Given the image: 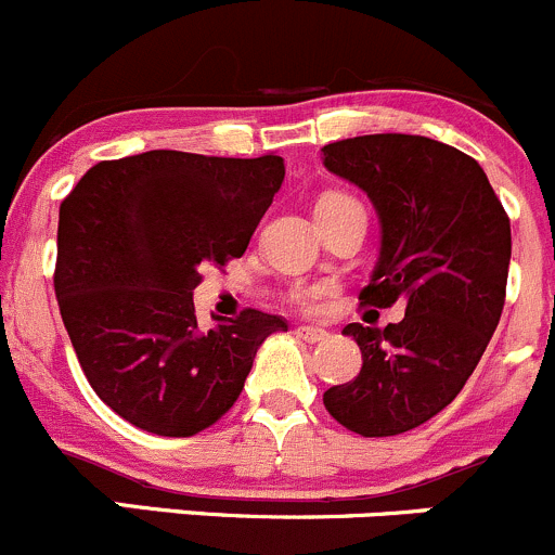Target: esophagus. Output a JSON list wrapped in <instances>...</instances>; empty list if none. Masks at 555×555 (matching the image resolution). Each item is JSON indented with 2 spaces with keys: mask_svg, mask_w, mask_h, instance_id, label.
<instances>
[{
  "mask_svg": "<svg viewBox=\"0 0 555 555\" xmlns=\"http://www.w3.org/2000/svg\"><path fill=\"white\" fill-rule=\"evenodd\" d=\"M295 336L304 338V341H309V344H317V341H322V338H327V331H322V327L300 325L298 331H295Z\"/></svg>",
  "mask_w": 555,
  "mask_h": 555,
  "instance_id": "obj_1",
  "label": "esophagus"
}]
</instances>
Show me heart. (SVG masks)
Returning <instances> with one entry per match:
<instances>
[{
    "mask_svg": "<svg viewBox=\"0 0 555 555\" xmlns=\"http://www.w3.org/2000/svg\"><path fill=\"white\" fill-rule=\"evenodd\" d=\"M349 201H352V197L347 195H325L317 206H336V203H349ZM322 295H325V287H317V284H311V287H295L289 289V304L298 306V309L304 311H314L317 306H320Z\"/></svg>",
    "mask_w": 555,
    "mask_h": 555,
    "instance_id": "obj_1",
    "label": "heart"
}]
</instances>
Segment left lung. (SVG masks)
<instances>
[{"mask_svg": "<svg viewBox=\"0 0 555 555\" xmlns=\"http://www.w3.org/2000/svg\"><path fill=\"white\" fill-rule=\"evenodd\" d=\"M322 154L379 214V262L360 304H406L387 327H344L363 369L322 403L360 437H396L442 412L480 363L507 295L509 217L469 154L423 134H360Z\"/></svg>", "mask_w": 555, "mask_h": 555, "instance_id": "left-lung-1", "label": "left lung"}]
</instances>
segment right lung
Segmentation results:
<instances>
[{"label": "right lung", "instance_id": "obj_1", "mask_svg": "<svg viewBox=\"0 0 555 555\" xmlns=\"http://www.w3.org/2000/svg\"><path fill=\"white\" fill-rule=\"evenodd\" d=\"M284 181V159L134 154L96 163L59 208L62 322L96 396L157 437H195L238 401L257 347L287 331L244 309L197 327L192 289L224 268Z\"/></svg>", "mask_w": 555, "mask_h": 555}]
</instances>
